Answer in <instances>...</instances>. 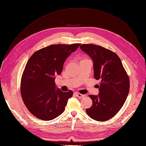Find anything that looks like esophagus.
I'll use <instances>...</instances> for the list:
<instances>
[{"instance_id":"esophagus-1","label":"esophagus","mask_w":146,"mask_h":146,"mask_svg":"<svg viewBox=\"0 0 146 146\" xmlns=\"http://www.w3.org/2000/svg\"><path fill=\"white\" fill-rule=\"evenodd\" d=\"M75 95H76V96L78 98H82V97H84V95H83V94H80L78 92H75Z\"/></svg>"}]
</instances>
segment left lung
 Here are the masks:
<instances>
[{
	"instance_id": "8db88e82",
	"label": "left lung",
	"mask_w": 146,
	"mask_h": 146,
	"mask_svg": "<svg viewBox=\"0 0 146 146\" xmlns=\"http://www.w3.org/2000/svg\"><path fill=\"white\" fill-rule=\"evenodd\" d=\"M80 48L92 60L95 78L101 80L98 95H89L92 105L86 112L96 121H106L118 112L126 100L129 77L121 60L110 50L92 44H83Z\"/></svg>"
}]
</instances>
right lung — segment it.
<instances>
[{
    "label": "right lung",
    "mask_w": 146,
    "mask_h": 146,
    "mask_svg": "<svg viewBox=\"0 0 146 146\" xmlns=\"http://www.w3.org/2000/svg\"><path fill=\"white\" fill-rule=\"evenodd\" d=\"M80 45H50L36 51L29 59L22 77L21 89L25 106L35 117L48 121L64 112L73 92H62L57 88L55 76L62 73L65 60Z\"/></svg>",
    "instance_id": "right-lung-1"
}]
</instances>
